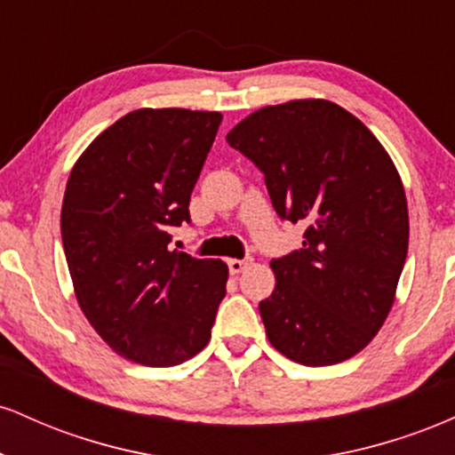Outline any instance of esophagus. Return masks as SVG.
<instances>
[{
	"label": "esophagus",
	"instance_id": "obj_1",
	"mask_svg": "<svg viewBox=\"0 0 455 455\" xmlns=\"http://www.w3.org/2000/svg\"><path fill=\"white\" fill-rule=\"evenodd\" d=\"M252 263H254V260L250 259V257H245V259H228V271H231L233 275H237V274H242V271L248 269Z\"/></svg>",
	"mask_w": 455,
	"mask_h": 455
}]
</instances>
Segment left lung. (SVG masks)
I'll return each mask as SVG.
<instances>
[{"label": "left lung", "instance_id": "1", "mask_svg": "<svg viewBox=\"0 0 455 455\" xmlns=\"http://www.w3.org/2000/svg\"><path fill=\"white\" fill-rule=\"evenodd\" d=\"M227 140L265 175L278 216L306 224L259 304L271 347L315 368L353 357L383 327L409 250L398 169L355 115L318 98L259 108Z\"/></svg>", "mask_w": 455, "mask_h": 455}]
</instances>
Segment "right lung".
I'll return each instance as SVG.
<instances>
[{"label": "right lung", "mask_w": 455, "mask_h": 455, "mask_svg": "<svg viewBox=\"0 0 455 455\" xmlns=\"http://www.w3.org/2000/svg\"><path fill=\"white\" fill-rule=\"evenodd\" d=\"M222 115L139 108L92 140L68 177L61 239L83 315L115 353L184 363L207 347L228 267L171 250Z\"/></svg>", "instance_id": "add662e5"}]
</instances>
